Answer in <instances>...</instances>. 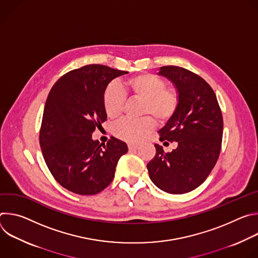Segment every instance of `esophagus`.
Segmentation results:
<instances>
[{
    "label": "esophagus",
    "mask_w": 258,
    "mask_h": 258,
    "mask_svg": "<svg viewBox=\"0 0 258 258\" xmlns=\"http://www.w3.org/2000/svg\"><path fill=\"white\" fill-rule=\"evenodd\" d=\"M139 149V146L138 145H135V144H128V150L130 151H135Z\"/></svg>",
    "instance_id": "obj_1"
}]
</instances>
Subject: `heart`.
<instances>
[{
    "instance_id": "b5f03b06",
    "label": "heart",
    "mask_w": 258,
    "mask_h": 258,
    "mask_svg": "<svg viewBox=\"0 0 258 258\" xmlns=\"http://www.w3.org/2000/svg\"><path fill=\"white\" fill-rule=\"evenodd\" d=\"M143 101L141 115L143 118L123 119L115 124L114 135L128 143H139L154 128L155 121L167 122L176 113L180 95L176 88L166 87L165 81L152 73H142L127 79L121 87L110 84L103 93V108L107 116L116 119L121 116L126 96Z\"/></svg>"
}]
</instances>
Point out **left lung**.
Segmentation results:
<instances>
[{
	"label": "left lung",
	"mask_w": 258,
	"mask_h": 258,
	"mask_svg": "<svg viewBox=\"0 0 258 258\" xmlns=\"http://www.w3.org/2000/svg\"><path fill=\"white\" fill-rule=\"evenodd\" d=\"M158 75L176 87L180 103L175 115L159 133V141L176 142L165 153L155 144L156 154L147 164L154 185L169 194L195 190L207 178L222 149L224 120L212 88L196 73L178 66H162Z\"/></svg>",
	"instance_id": "left-lung-1"
}]
</instances>
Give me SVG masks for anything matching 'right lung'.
Here are the masks:
<instances>
[{"label":"right lung","instance_id":"obj_1","mask_svg":"<svg viewBox=\"0 0 258 258\" xmlns=\"http://www.w3.org/2000/svg\"><path fill=\"white\" fill-rule=\"evenodd\" d=\"M126 71L91 64L62 76L46 101L40 145L46 164L60 185L79 195H95L114 178L124 142L111 137L107 144L92 139L107 120L103 93L113 79Z\"/></svg>","mask_w":258,"mask_h":258}]
</instances>
